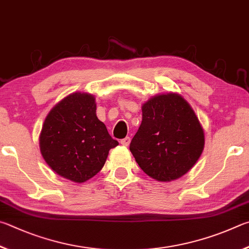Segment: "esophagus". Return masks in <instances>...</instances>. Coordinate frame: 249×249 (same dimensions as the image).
I'll return each mask as SVG.
<instances>
[{"label":"esophagus","instance_id":"34e87169","mask_svg":"<svg viewBox=\"0 0 249 249\" xmlns=\"http://www.w3.org/2000/svg\"><path fill=\"white\" fill-rule=\"evenodd\" d=\"M130 142H131V139H130L129 137H125L124 139H122V140L120 141L121 144L124 145V146H128L130 144Z\"/></svg>","mask_w":249,"mask_h":249}]
</instances>
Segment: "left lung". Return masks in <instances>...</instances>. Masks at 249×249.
<instances>
[{"label": "left lung", "instance_id": "left-lung-1", "mask_svg": "<svg viewBox=\"0 0 249 249\" xmlns=\"http://www.w3.org/2000/svg\"><path fill=\"white\" fill-rule=\"evenodd\" d=\"M204 133L189 104L177 94L159 95L142 106V122L130 151L146 175L171 181L201 155Z\"/></svg>", "mask_w": 249, "mask_h": 249}]
</instances>
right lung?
<instances>
[{
	"mask_svg": "<svg viewBox=\"0 0 249 249\" xmlns=\"http://www.w3.org/2000/svg\"><path fill=\"white\" fill-rule=\"evenodd\" d=\"M119 143L96 116L93 95L74 93L51 109L40 134V151L58 175L84 182L103 168Z\"/></svg>",
	"mask_w": 249,
	"mask_h": 249,
	"instance_id": "1",
	"label": "right lung"
}]
</instances>
